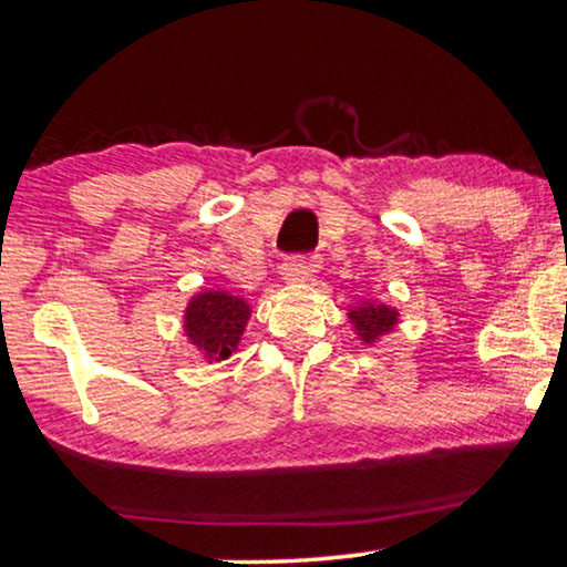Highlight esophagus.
Here are the masks:
<instances>
[{
    "label": "esophagus",
    "mask_w": 567,
    "mask_h": 567,
    "mask_svg": "<svg viewBox=\"0 0 567 567\" xmlns=\"http://www.w3.org/2000/svg\"><path fill=\"white\" fill-rule=\"evenodd\" d=\"M315 257H307V255H292V257H287V260L282 262V267H280V272H282V277L285 280H290V282H300V280H305L307 275L310 272H315Z\"/></svg>",
    "instance_id": "34e87169"
}]
</instances>
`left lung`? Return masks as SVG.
Here are the masks:
<instances>
[{"instance_id": "8db88e82", "label": "left lung", "mask_w": 567, "mask_h": 567, "mask_svg": "<svg viewBox=\"0 0 567 567\" xmlns=\"http://www.w3.org/2000/svg\"><path fill=\"white\" fill-rule=\"evenodd\" d=\"M350 318L354 322V328H358L360 338L364 342H372L375 338H380L382 332H388L392 324H395V312L390 310V307H382V305H360L354 307L350 312Z\"/></svg>"}]
</instances>
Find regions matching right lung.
Wrapping results in <instances>:
<instances>
[{
	"instance_id": "right-lung-1",
	"label": "right lung",
	"mask_w": 567,
	"mask_h": 567,
	"mask_svg": "<svg viewBox=\"0 0 567 567\" xmlns=\"http://www.w3.org/2000/svg\"><path fill=\"white\" fill-rule=\"evenodd\" d=\"M249 307L233 295L205 292L187 307V334L209 360H225L237 348Z\"/></svg>"
}]
</instances>
